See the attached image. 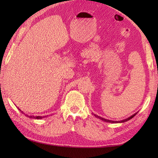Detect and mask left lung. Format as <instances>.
Returning <instances> with one entry per match:
<instances>
[{
	"label": "left lung",
	"instance_id": "left-lung-1",
	"mask_svg": "<svg viewBox=\"0 0 158 158\" xmlns=\"http://www.w3.org/2000/svg\"><path fill=\"white\" fill-rule=\"evenodd\" d=\"M135 115H136V114H134V115H132V116L129 117V118H128L125 119V120H123V121H110V120H107V119L103 118H102V117H100V116H97V115H95V117H97V118H100V119H101V120H102L103 121L109 122V123H124V122H126V121H129V120H130L131 118H133L134 116H135Z\"/></svg>",
	"mask_w": 158,
	"mask_h": 158
}]
</instances>
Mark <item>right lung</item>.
Masks as SVG:
<instances>
[{"label": "right lung", "instance_id": "right-lung-1", "mask_svg": "<svg viewBox=\"0 0 158 158\" xmlns=\"http://www.w3.org/2000/svg\"><path fill=\"white\" fill-rule=\"evenodd\" d=\"M19 109V108H18ZM19 110H20L19 109ZM21 111V110H20ZM21 112H23V111H21ZM26 116H28V117H29V118H35V119H41V118H43L44 117H45V116H28V115H26Z\"/></svg>", "mask_w": 158, "mask_h": 158}]
</instances>
